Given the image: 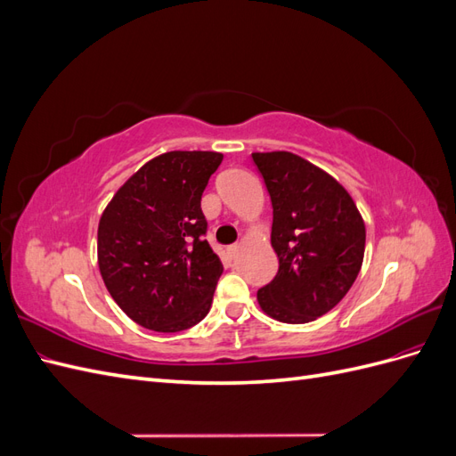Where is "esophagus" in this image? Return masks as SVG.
<instances>
[{
  "instance_id": "obj_1",
  "label": "esophagus",
  "mask_w": 456,
  "mask_h": 456,
  "mask_svg": "<svg viewBox=\"0 0 456 456\" xmlns=\"http://www.w3.org/2000/svg\"><path fill=\"white\" fill-rule=\"evenodd\" d=\"M226 251H228V255L233 258V256H236V255L240 253V245H238V243H236V245H230Z\"/></svg>"
}]
</instances>
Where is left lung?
I'll return each instance as SVG.
<instances>
[{"label":"left lung","instance_id":"8db88e82","mask_svg":"<svg viewBox=\"0 0 456 456\" xmlns=\"http://www.w3.org/2000/svg\"><path fill=\"white\" fill-rule=\"evenodd\" d=\"M273 207L278 275L258 289L260 310L308 323L346 297L363 265L365 223L335 176L291 151H253Z\"/></svg>","mask_w":456,"mask_h":456}]
</instances>
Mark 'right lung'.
<instances>
[{"instance_id": "obj_1", "label": "right lung", "mask_w": 456, "mask_h": 456, "mask_svg": "<svg viewBox=\"0 0 456 456\" xmlns=\"http://www.w3.org/2000/svg\"><path fill=\"white\" fill-rule=\"evenodd\" d=\"M223 158L220 151H165L133 173L101 215L102 281L144 329L178 333L211 308L224 268L203 238L201 196Z\"/></svg>"}]
</instances>
